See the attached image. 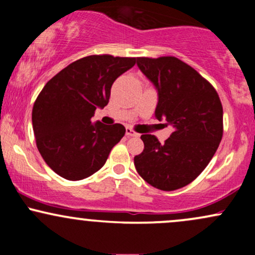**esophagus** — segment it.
I'll return each instance as SVG.
<instances>
[{
  "label": "esophagus",
  "mask_w": 255,
  "mask_h": 255,
  "mask_svg": "<svg viewBox=\"0 0 255 255\" xmlns=\"http://www.w3.org/2000/svg\"><path fill=\"white\" fill-rule=\"evenodd\" d=\"M126 135H127V136H137L139 134H137L136 131H134L133 129H131V128H127V129H126Z\"/></svg>",
  "instance_id": "obj_1"
}]
</instances>
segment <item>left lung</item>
<instances>
[{
  "mask_svg": "<svg viewBox=\"0 0 255 255\" xmlns=\"http://www.w3.org/2000/svg\"><path fill=\"white\" fill-rule=\"evenodd\" d=\"M136 62L158 90L154 116L174 131L164 144L141 135L144 151L134 157V165L154 188L175 191L194 181L215 156L223 136V107L215 87L177 57H137Z\"/></svg>",
  "mask_w": 255,
  "mask_h": 255,
  "instance_id": "1",
  "label": "left lung"
}]
</instances>
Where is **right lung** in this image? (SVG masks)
Masks as SVG:
<instances>
[{"instance_id":"right-lung-1","label":"right lung","mask_w":255,"mask_h":255,"mask_svg":"<svg viewBox=\"0 0 255 255\" xmlns=\"http://www.w3.org/2000/svg\"><path fill=\"white\" fill-rule=\"evenodd\" d=\"M136 57L91 55L52 77L32 109L36 144L45 163L61 177L79 181L98 171L126 133L122 125H92L97 108L109 103L110 89Z\"/></svg>"}]
</instances>
